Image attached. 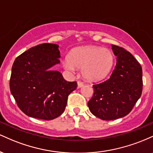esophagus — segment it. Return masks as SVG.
<instances>
[{
    "mask_svg": "<svg viewBox=\"0 0 153 153\" xmlns=\"http://www.w3.org/2000/svg\"><path fill=\"white\" fill-rule=\"evenodd\" d=\"M82 85H83V82L81 81H78V88H81Z\"/></svg>",
    "mask_w": 153,
    "mask_h": 153,
    "instance_id": "34e87169",
    "label": "esophagus"
}]
</instances>
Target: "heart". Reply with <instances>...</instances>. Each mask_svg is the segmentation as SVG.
<instances>
[{
  "instance_id": "obj_1",
  "label": "heart",
  "mask_w": 153,
  "mask_h": 153,
  "mask_svg": "<svg viewBox=\"0 0 153 153\" xmlns=\"http://www.w3.org/2000/svg\"><path fill=\"white\" fill-rule=\"evenodd\" d=\"M114 65V55L109 50L95 46L80 47L71 51L63 62L67 71L73 73L82 69V76L88 81L105 78Z\"/></svg>"
}]
</instances>
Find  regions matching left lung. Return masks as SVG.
<instances>
[{"label": "left lung", "instance_id": "1", "mask_svg": "<svg viewBox=\"0 0 153 153\" xmlns=\"http://www.w3.org/2000/svg\"><path fill=\"white\" fill-rule=\"evenodd\" d=\"M117 64L110 78L94 85L93 97L88 103L94 116L103 120L125 117L131 111L143 91V70L130 52L111 45Z\"/></svg>", "mask_w": 153, "mask_h": 153}]
</instances>
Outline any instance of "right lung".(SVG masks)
Returning a JSON list of instances; mask_svg holds the SVG:
<instances>
[{
    "mask_svg": "<svg viewBox=\"0 0 153 153\" xmlns=\"http://www.w3.org/2000/svg\"><path fill=\"white\" fill-rule=\"evenodd\" d=\"M59 45L45 43L29 49L12 66L10 90L19 108L33 118L52 120L64 112L76 82H68L52 67L59 64Z\"/></svg>",
    "mask_w": 153,
    "mask_h": 153,
    "instance_id": "add662e5",
    "label": "right lung"
}]
</instances>
